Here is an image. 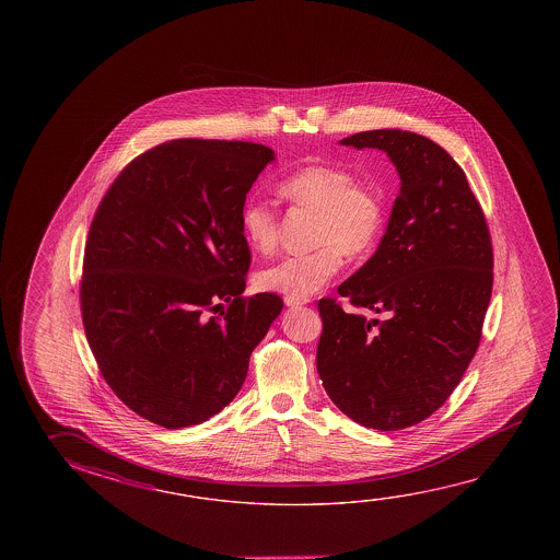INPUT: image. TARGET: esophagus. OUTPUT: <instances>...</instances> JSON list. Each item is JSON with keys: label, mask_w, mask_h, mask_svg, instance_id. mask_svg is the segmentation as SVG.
Here are the masks:
<instances>
[{"label": "esophagus", "mask_w": 560, "mask_h": 560, "mask_svg": "<svg viewBox=\"0 0 560 560\" xmlns=\"http://www.w3.org/2000/svg\"><path fill=\"white\" fill-rule=\"evenodd\" d=\"M306 303H308V301H301V299H289V296H284V304H287L289 308H301V306Z\"/></svg>", "instance_id": "esophagus-1"}]
</instances>
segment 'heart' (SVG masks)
I'll return each instance as SVG.
<instances>
[{
	"label": "heart",
	"mask_w": 560,
	"mask_h": 560,
	"mask_svg": "<svg viewBox=\"0 0 560 560\" xmlns=\"http://www.w3.org/2000/svg\"><path fill=\"white\" fill-rule=\"evenodd\" d=\"M279 195L293 207L316 212L314 242L320 246L261 269L256 284L267 293L308 299L338 276L343 252L349 257L368 256L385 229L381 192L371 185L355 184L353 174L339 165L301 167L279 184ZM240 226L249 249L257 254L276 249L279 217L269 202L249 199L242 207Z\"/></svg>",
	"instance_id": "b5f03b06"
}]
</instances>
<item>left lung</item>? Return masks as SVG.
I'll list each match as a JSON object with an SVG mask.
<instances>
[{
    "label": "left lung",
    "instance_id": "left-lung-1",
    "mask_svg": "<svg viewBox=\"0 0 560 560\" xmlns=\"http://www.w3.org/2000/svg\"><path fill=\"white\" fill-rule=\"evenodd\" d=\"M339 144L386 152L400 192L375 254L338 287L351 306L386 318L320 299L316 368L353 422L404 430L443 406L477 353L494 277L490 232L467 175L430 138L365 130Z\"/></svg>",
    "mask_w": 560,
    "mask_h": 560
}]
</instances>
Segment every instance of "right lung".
I'll use <instances>...</instances> for the list:
<instances>
[{"instance_id":"right-lung-1","label":"right lung","mask_w":560,"mask_h":560,"mask_svg":"<svg viewBox=\"0 0 560 560\" xmlns=\"http://www.w3.org/2000/svg\"><path fill=\"white\" fill-rule=\"evenodd\" d=\"M273 160L254 142H164L120 172L93 217L83 328L110 390L144 420L179 430L221 412L283 311L277 294L242 296L240 214Z\"/></svg>"}]
</instances>
